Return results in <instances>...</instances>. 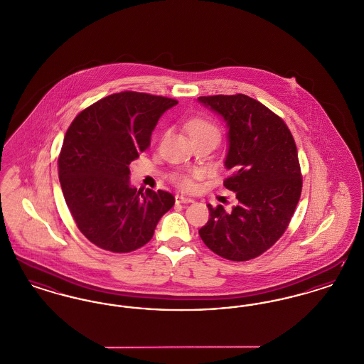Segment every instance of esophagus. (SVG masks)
<instances>
[{
  "mask_svg": "<svg viewBox=\"0 0 364 364\" xmlns=\"http://www.w3.org/2000/svg\"><path fill=\"white\" fill-rule=\"evenodd\" d=\"M174 199H176V203H192L193 202V199H191L188 196H184V195H176Z\"/></svg>",
  "mask_w": 364,
  "mask_h": 364,
  "instance_id": "obj_1",
  "label": "esophagus"
}]
</instances>
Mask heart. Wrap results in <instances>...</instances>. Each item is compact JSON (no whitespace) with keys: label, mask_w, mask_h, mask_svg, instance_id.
<instances>
[{"label":"heart","mask_w":364,"mask_h":364,"mask_svg":"<svg viewBox=\"0 0 364 364\" xmlns=\"http://www.w3.org/2000/svg\"><path fill=\"white\" fill-rule=\"evenodd\" d=\"M186 128L192 139L202 136H214L215 139H220L218 127L206 117H192L186 124ZM199 172H181L174 174L173 181L181 190H191L193 188V180L199 177Z\"/></svg>","instance_id":"1"}]
</instances>
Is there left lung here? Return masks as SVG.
Returning a JSON list of instances; mask_svg holds the SVG:
<instances>
[{"instance_id":"1","label":"left lung","mask_w":364,"mask_h":364,"mask_svg":"<svg viewBox=\"0 0 364 364\" xmlns=\"http://www.w3.org/2000/svg\"><path fill=\"white\" fill-rule=\"evenodd\" d=\"M228 125L224 186L237 205L225 211L208 205L210 218L199 236L217 255L235 262L254 259L284 235L301 193L294 136L269 107L244 94L199 97Z\"/></svg>"}]
</instances>
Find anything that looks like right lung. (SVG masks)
<instances>
[{"mask_svg": "<svg viewBox=\"0 0 364 364\" xmlns=\"http://www.w3.org/2000/svg\"><path fill=\"white\" fill-rule=\"evenodd\" d=\"M176 100L122 91L80 112L65 134L58 177L70 214L87 239L112 252H131L151 240L173 208L166 191L129 183V164L149 149L159 117Z\"/></svg>", "mask_w": 364, "mask_h": 364, "instance_id": "add662e5", "label": "right lung"}]
</instances>
